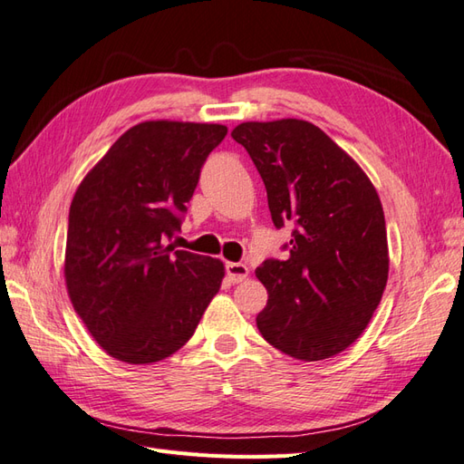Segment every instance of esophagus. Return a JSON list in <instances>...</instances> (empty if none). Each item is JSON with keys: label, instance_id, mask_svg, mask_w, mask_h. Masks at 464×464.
<instances>
[{"label": "esophagus", "instance_id": "34e87169", "mask_svg": "<svg viewBox=\"0 0 464 464\" xmlns=\"http://www.w3.org/2000/svg\"><path fill=\"white\" fill-rule=\"evenodd\" d=\"M248 274H250V270H248V266H246V264H240V262H228V264H226V276H228V280L232 284H238V282L246 280V277H248Z\"/></svg>", "mask_w": 464, "mask_h": 464}]
</instances>
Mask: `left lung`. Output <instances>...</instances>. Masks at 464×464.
I'll return each instance as SVG.
<instances>
[{
	"label": "left lung",
	"instance_id": "left-lung-1",
	"mask_svg": "<svg viewBox=\"0 0 464 464\" xmlns=\"http://www.w3.org/2000/svg\"><path fill=\"white\" fill-rule=\"evenodd\" d=\"M232 139L260 172L276 228L294 224L287 258L256 270L267 290L256 317L262 337L302 362L342 353L363 334L387 285V230L375 187L307 121L242 122Z\"/></svg>",
	"mask_w": 464,
	"mask_h": 464
}]
</instances>
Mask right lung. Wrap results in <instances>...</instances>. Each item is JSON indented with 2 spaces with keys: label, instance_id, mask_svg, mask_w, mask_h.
<instances>
[{
  "label": "right lung",
  "instance_id": "right-lung-1",
  "mask_svg": "<svg viewBox=\"0 0 464 464\" xmlns=\"http://www.w3.org/2000/svg\"><path fill=\"white\" fill-rule=\"evenodd\" d=\"M224 125L147 121L129 129L71 202L65 282L89 334L119 362L167 359L188 342L224 264L167 244L180 230Z\"/></svg>",
  "mask_w": 464,
  "mask_h": 464
}]
</instances>
